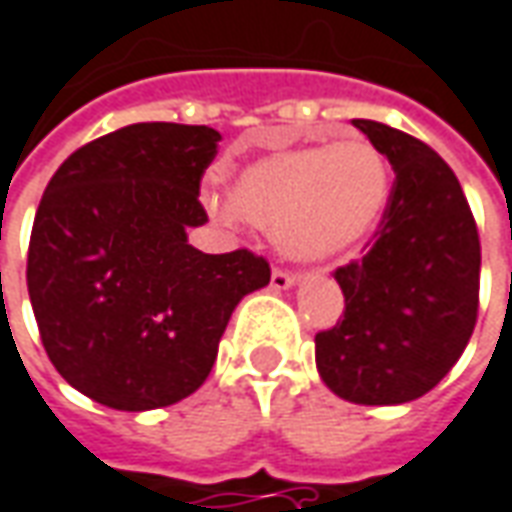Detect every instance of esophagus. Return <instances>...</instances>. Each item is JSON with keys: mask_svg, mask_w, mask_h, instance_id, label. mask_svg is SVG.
<instances>
[{"mask_svg": "<svg viewBox=\"0 0 512 512\" xmlns=\"http://www.w3.org/2000/svg\"><path fill=\"white\" fill-rule=\"evenodd\" d=\"M296 277H293L291 271H282V268H274L271 271V288H277V291H285V288H291Z\"/></svg>", "mask_w": 512, "mask_h": 512, "instance_id": "esophagus-1", "label": "esophagus"}]
</instances>
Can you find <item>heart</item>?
I'll return each mask as SVG.
<instances>
[{
	"instance_id": "heart-1",
	"label": "heart",
	"mask_w": 512,
	"mask_h": 512,
	"mask_svg": "<svg viewBox=\"0 0 512 512\" xmlns=\"http://www.w3.org/2000/svg\"><path fill=\"white\" fill-rule=\"evenodd\" d=\"M224 194L238 219L277 230L285 255L324 263L355 252L380 224L391 171L371 141L346 135L257 157L232 174Z\"/></svg>"
}]
</instances>
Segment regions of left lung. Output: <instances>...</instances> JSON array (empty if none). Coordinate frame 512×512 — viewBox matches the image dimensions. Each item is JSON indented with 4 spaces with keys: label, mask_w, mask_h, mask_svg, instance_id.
Returning <instances> with one entry per match:
<instances>
[{
    "label": "left lung",
    "mask_w": 512,
    "mask_h": 512,
    "mask_svg": "<svg viewBox=\"0 0 512 512\" xmlns=\"http://www.w3.org/2000/svg\"><path fill=\"white\" fill-rule=\"evenodd\" d=\"M391 163L377 241L335 268L343 318L316 335L324 385L355 405H405L463 355L480 307V235L455 171L424 141L352 121Z\"/></svg>",
    "instance_id": "left-lung-1"
}]
</instances>
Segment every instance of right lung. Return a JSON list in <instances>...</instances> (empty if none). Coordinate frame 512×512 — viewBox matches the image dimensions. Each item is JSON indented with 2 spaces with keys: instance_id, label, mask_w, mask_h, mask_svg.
<instances>
[{
  "instance_id": "1",
  "label": "right lung",
  "mask_w": 512,
  "mask_h": 512,
  "mask_svg": "<svg viewBox=\"0 0 512 512\" xmlns=\"http://www.w3.org/2000/svg\"><path fill=\"white\" fill-rule=\"evenodd\" d=\"M213 127L146 121L63 160L35 213L27 291L60 377L113 410H155L207 380L235 305L271 280L249 249L205 255L188 227Z\"/></svg>"
}]
</instances>
